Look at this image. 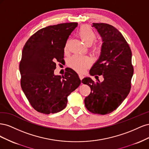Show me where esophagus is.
I'll use <instances>...</instances> for the list:
<instances>
[{
	"label": "esophagus",
	"mask_w": 149,
	"mask_h": 149,
	"mask_svg": "<svg viewBox=\"0 0 149 149\" xmlns=\"http://www.w3.org/2000/svg\"><path fill=\"white\" fill-rule=\"evenodd\" d=\"M79 79H80L81 80H82V79H83V78H84V76H83V74H79Z\"/></svg>",
	"instance_id": "obj_1"
}]
</instances>
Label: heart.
Returning <instances> with one entry per match:
<instances>
[{
  "instance_id": "b5f03b06",
  "label": "heart",
  "mask_w": 149,
  "mask_h": 149,
  "mask_svg": "<svg viewBox=\"0 0 149 149\" xmlns=\"http://www.w3.org/2000/svg\"><path fill=\"white\" fill-rule=\"evenodd\" d=\"M78 35L83 42L86 45H91L96 39V34L88 25H82L78 30ZM65 49H67V44ZM101 49V46L100 43H96L94 45L93 50L96 53H100ZM92 61L91 58L86 56L74 55L72 56L68 61V65L78 73H84L87 68L91 66Z\"/></svg>"
}]
</instances>
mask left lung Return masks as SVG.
Masks as SVG:
<instances>
[{"label":"left lung","mask_w":149,"mask_h":149,"mask_svg":"<svg viewBox=\"0 0 149 149\" xmlns=\"http://www.w3.org/2000/svg\"><path fill=\"white\" fill-rule=\"evenodd\" d=\"M102 40L100 58L89 71L91 75H102L104 81L94 82L89 77L82 83L91 88L84 99L86 109L92 113L107 114L116 110L127 97L134 74L132 52L123 35L114 26L93 23Z\"/></svg>","instance_id":"8db88e82"}]
</instances>
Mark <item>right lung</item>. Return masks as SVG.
<instances>
[{"mask_svg":"<svg viewBox=\"0 0 149 149\" xmlns=\"http://www.w3.org/2000/svg\"><path fill=\"white\" fill-rule=\"evenodd\" d=\"M78 23H64L39 30L27 40L20 63L21 87L34 109L43 114L64 109L68 96L81 84L71 68L64 76L54 74L56 61L64 58L67 40Z\"/></svg>","mask_w":149,"mask_h":149,"instance_id":"1","label":"right lung"}]
</instances>
